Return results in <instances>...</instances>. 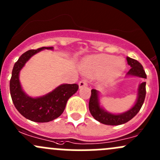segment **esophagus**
I'll use <instances>...</instances> for the list:
<instances>
[{"mask_svg":"<svg viewBox=\"0 0 160 160\" xmlns=\"http://www.w3.org/2000/svg\"><path fill=\"white\" fill-rule=\"evenodd\" d=\"M86 86H88V81L86 80H82L79 82V88H82Z\"/></svg>","mask_w":160,"mask_h":160,"instance_id":"obj_1","label":"esophagus"}]
</instances>
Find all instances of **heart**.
Returning a JSON list of instances; mask_svg holds the SVG:
<instances>
[{"label": "heart", "instance_id": "heart-1", "mask_svg": "<svg viewBox=\"0 0 160 160\" xmlns=\"http://www.w3.org/2000/svg\"><path fill=\"white\" fill-rule=\"evenodd\" d=\"M85 70L90 73L104 72L108 79L118 77L125 70L126 63L123 58H116L110 55H99L92 56L84 61Z\"/></svg>", "mask_w": 160, "mask_h": 160}]
</instances>
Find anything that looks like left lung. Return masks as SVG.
<instances>
[{
	"instance_id": "left-lung-1",
	"label": "left lung",
	"mask_w": 160,
	"mask_h": 160,
	"mask_svg": "<svg viewBox=\"0 0 160 160\" xmlns=\"http://www.w3.org/2000/svg\"><path fill=\"white\" fill-rule=\"evenodd\" d=\"M128 64L131 69L128 72V76H135L142 78H146V74L143 67L139 62L130 57H127ZM146 82L140 83L138 89V98L135 105L128 111L119 114H114L108 112L100 106L99 95L98 90L92 89L89 101V110L91 115L101 123L108 125H118L125 124L133 118L141 109L145 98H146Z\"/></svg>"
}]
</instances>
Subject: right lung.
Here are the masks:
<instances>
[{
	"mask_svg": "<svg viewBox=\"0 0 160 160\" xmlns=\"http://www.w3.org/2000/svg\"><path fill=\"white\" fill-rule=\"evenodd\" d=\"M42 49H53V47H42L23 53L14 63L10 80L11 96L14 107L22 116L35 122H49L59 117L69 98L79 88L77 83L61 84L47 94L35 98L23 91L19 81V72L32 56Z\"/></svg>",
	"mask_w": 160,
	"mask_h": 160,
	"instance_id": "obj_1",
	"label": "right lung"
}]
</instances>
